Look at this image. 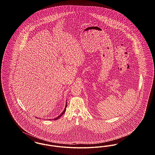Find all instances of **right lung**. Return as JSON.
<instances>
[{
  "label": "right lung",
  "mask_w": 155,
  "mask_h": 155,
  "mask_svg": "<svg viewBox=\"0 0 155 155\" xmlns=\"http://www.w3.org/2000/svg\"><path fill=\"white\" fill-rule=\"evenodd\" d=\"M67 107V102H66V105H65V109H64V111L60 115H59L58 117H57L56 118H55L54 119V120H57L58 119H59L60 117L62 115V114H64L65 112V111H66V108Z\"/></svg>",
  "instance_id": "right-lung-1"
}]
</instances>
